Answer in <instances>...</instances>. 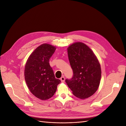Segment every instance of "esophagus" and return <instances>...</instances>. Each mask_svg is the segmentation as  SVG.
<instances>
[{"instance_id":"34e87169","label":"esophagus","mask_w":126,"mask_h":126,"mask_svg":"<svg viewBox=\"0 0 126 126\" xmlns=\"http://www.w3.org/2000/svg\"><path fill=\"white\" fill-rule=\"evenodd\" d=\"M64 80H65V78H64V77H62L60 78V80L62 81V82H64Z\"/></svg>"}]
</instances>
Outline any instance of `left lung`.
<instances>
[{
  "label": "left lung",
  "mask_w": 126,
  "mask_h": 126,
  "mask_svg": "<svg viewBox=\"0 0 126 126\" xmlns=\"http://www.w3.org/2000/svg\"><path fill=\"white\" fill-rule=\"evenodd\" d=\"M67 50L73 76L65 81L76 97L88 98L95 93L99 86L100 64L93 51L83 43H74Z\"/></svg>",
  "instance_id": "left-lung-1"
}]
</instances>
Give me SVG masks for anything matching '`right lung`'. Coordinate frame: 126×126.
<instances>
[{"label": "right lung", "instance_id": "add662e5", "mask_svg": "<svg viewBox=\"0 0 126 126\" xmlns=\"http://www.w3.org/2000/svg\"><path fill=\"white\" fill-rule=\"evenodd\" d=\"M55 50L56 48L50 45H41L30 55L26 63L27 85L30 92L41 100H47L54 96L61 82L55 78L49 63Z\"/></svg>", "mask_w": 126, "mask_h": 126}]
</instances>
